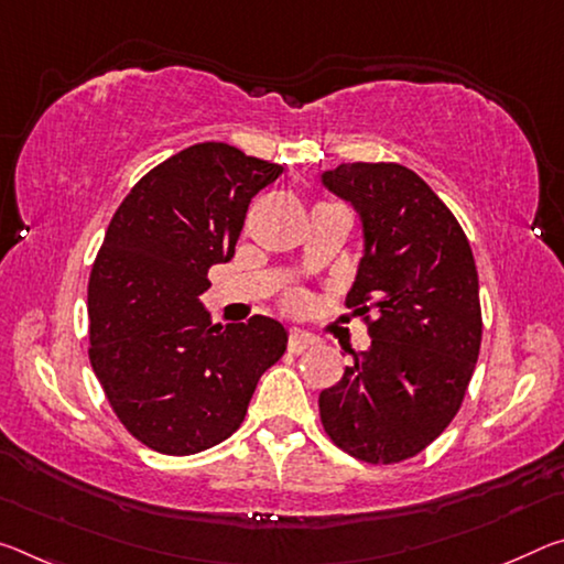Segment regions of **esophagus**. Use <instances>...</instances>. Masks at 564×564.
Instances as JSON below:
<instances>
[{"mask_svg":"<svg viewBox=\"0 0 564 564\" xmlns=\"http://www.w3.org/2000/svg\"><path fill=\"white\" fill-rule=\"evenodd\" d=\"M311 344H314V338H311L308 334H301V330H293L291 338H289V351H291V354H303Z\"/></svg>","mask_w":564,"mask_h":564,"instance_id":"obj_1","label":"esophagus"}]
</instances>
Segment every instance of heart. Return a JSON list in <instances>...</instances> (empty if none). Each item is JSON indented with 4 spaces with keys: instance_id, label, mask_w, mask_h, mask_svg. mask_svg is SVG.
I'll list each match as a JSON object with an SVG mask.
<instances>
[{
    "instance_id": "heart-1",
    "label": "heart",
    "mask_w": 564,
    "mask_h": 564,
    "mask_svg": "<svg viewBox=\"0 0 564 564\" xmlns=\"http://www.w3.org/2000/svg\"><path fill=\"white\" fill-rule=\"evenodd\" d=\"M301 301H303L301 293H293V296H291V306H301Z\"/></svg>"
}]
</instances>
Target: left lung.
<instances>
[{
    "mask_svg": "<svg viewBox=\"0 0 564 564\" xmlns=\"http://www.w3.org/2000/svg\"><path fill=\"white\" fill-rule=\"evenodd\" d=\"M359 213L364 250L346 306L371 346L318 397L321 422L356 459L414 457L457 414L481 344L479 279L452 210L414 170L341 163L321 173ZM371 310L373 319L365 316Z\"/></svg>",
    "mask_w": 564,
    "mask_h": 564,
    "instance_id": "left-lung-1",
    "label": "left lung"
}]
</instances>
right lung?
<instances>
[{"label": "right lung", "instance_id": "add662e5", "mask_svg": "<svg viewBox=\"0 0 564 564\" xmlns=\"http://www.w3.org/2000/svg\"><path fill=\"white\" fill-rule=\"evenodd\" d=\"M283 173L226 142L167 158L107 228L87 289L89 364L124 429L160 454H198L243 422L283 324H213L208 268L236 253L250 198Z\"/></svg>", "mask_w": 564, "mask_h": 564}]
</instances>
